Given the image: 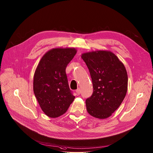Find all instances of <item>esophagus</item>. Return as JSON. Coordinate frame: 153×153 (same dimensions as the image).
Instances as JSON below:
<instances>
[{
    "label": "esophagus",
    "instance_id": "esophagus-1",
    "mask_svg": "<svg viewBox=\"0 0 153 153\" xmlns=\"http://www.w3.org/2000/svg\"><path fill=\"white\" fill-rule=\"evenodd\" d=\"M76 94H77L78 95H79L80 93H81V89H80V88H78L76 90Z\"/></svg>",
    "mask_w": 153,
    "mask_h": 153
}]
</instances>
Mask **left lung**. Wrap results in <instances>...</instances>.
Instances as JSON below:
<instances>
[{
    "instance_id": "8db88e82",
    "label": "left lung",
    "mask_w": 153,
    "mask_h": 153,
    "mask_svg": "<svg viewBox=\"0 0 153 153\" xmlns=\"http://www.w3.org/2000/svg\"><path fill=\"white\" fill-rule=\"evenodd\" d=\"M81 58L89 69L94 88L91 97L85 101L88 112L97 118H107L120 107L126 95V69L110 51L86 52Z\"/></svg>"
}]
</instances>
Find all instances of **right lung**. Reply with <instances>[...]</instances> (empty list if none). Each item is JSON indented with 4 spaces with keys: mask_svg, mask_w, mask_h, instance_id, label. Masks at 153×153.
I'll return each instance as SVG.
<instances>
[{
    "mask_svg": "<svg viewBox=\"0 0 153 153\" xmlns=\"http://www.w3.org/2000/svg\"><path fill=\"white\" fill-rule=\"evenodd\" d=\"M77 51L53 48L42 57L33 77V92L44 113L51 118L65 114L75 96L70 90L66 68Z\"/></svg>",
    "mask_w": 153,
    "mask_h": 153,
    "instance_id": "1",
    "label": "right lung"
}]
</instances>
